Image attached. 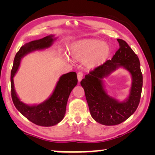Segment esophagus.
<instances>
[{"mask_svg": "<svg viewBox=\"0 0 155 155\" xmlns=\"http://www.w3.org/2000/svg\"><path fill=\"white\" fill-rule=\"evenodd\" d=\"M82 78H83V73H82V72H78V81H79V82L81 81Z\"/></svg>", "mask_w": 155, "mask_h": 155, "instance_id": "esophagus-1", "label": "esophagus"}]
</instances>
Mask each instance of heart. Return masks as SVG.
Instances as JSON below:
<instances>
[{"instance_id": "b5f03b06", "label": "heart", "mask_w": 155, "mask_h": 155, "mask_svg": "<svg viewBox=\"0 0 155 155\" xmlns=\"http://www.w3.org/2000/svg\"><path fill=\"white\" fill-rule=\"evenodd\" d=\"M110 54L107 44L99 40H84L78 41L71 48V55L78 59L87 58L90 66L99 65L107 60Z\"/></svg>"}]
</instances>
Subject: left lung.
Instances as JSON below:
<instances>
[{
	"mask_svg": "<svg viewBox=\"0 0 155 155\" xmlns=\"http://www.w3.org/2000/svg\"><path fill=\"white\" fill-rule=\"evenodd\" d=\"M117 41L120 48L111 60L95 68L80 82L91 116L97 122L105 126L120 124L134 113L138 107L143 87V74L138 57L126 41L120 39ZM120 67L126 69L132 76L130 94L122 103L109 97L102 83L103 78Z\"/></svg>",
	"mask_w": 155,
	"mask_h": 155,
	"instance_id": "1",
	"label": "left lung"
}]
</instances>
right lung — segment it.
Here are the masks:
<instances>
[{"label": "right lung", "mask_w": 155, "mask_h": 155, "mask_svg": "<svg viewBox=\"0 0 155 155\" xmlns=\"http://www.w3.org/2000/svg\"><path fill=\"white\" fill-rule=\"evenodd\" d=\"M54 40V36L49 35L22 46L15 56L10 75L11 96L15 107L33 124L45 127L56 125L64 118L69 95L78 84L77 74L75 72H70L63 75L57 82L51 96L43 103L33 106L25 104L18 98L14 88L13 78L20 66L22 58L30 52L50 47Z\"/></svg>", "instance_id": "add662e5"}]
</instances>
